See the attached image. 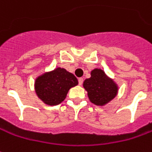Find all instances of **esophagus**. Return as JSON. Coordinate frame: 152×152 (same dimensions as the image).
I'll use <instances>...</instances> for the list:
<instances>
[{
    "label": "esophagus",
    "instance_id": "34e87169",
    "mask_svg": "<svg viewBox=\"0 0 152 152\" xmlns=\"http://www.w3.org/2000/svg\"><path fill=\"white\" fill-rule=\"evenodd\" d=\"M83 82V78H78V83H79V85H82Z\"/></svg>",
    "mask_w": 152,
    "mask_h": 152
}]
</instances>
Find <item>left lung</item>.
<instances>
[{
  "instance_id": "1",
  "label": "left lung",
  "mask_w": 152,
  "mask_h": 152,
  "mask_svg": "<svg viewBox=\"0 0 152 152\" xmlns=\"http://www.w3.org/2000/svg\"><path fill=\"white\" fill-rule=\"evenodd\" d=\"M90 75V78L83 81V88L90 102L98 106H104L116 97L119 86L101 69H93Z\"/></svg>"
}]
</instances>
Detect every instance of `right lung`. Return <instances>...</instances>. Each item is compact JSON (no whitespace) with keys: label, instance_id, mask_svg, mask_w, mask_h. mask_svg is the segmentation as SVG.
I'll use <instances>...</instances> for the list:
<instances>
[{"label":"right lung","instance_id":"add662e5","mask_svg":"<svg viewBox=\"0 0 152 152\" xmlns=\"http://www.w3.org/2000/svg\"><path fill=\"white\" fill-rule=\"evenodd\" d=\"M78 83L74 74L58 67L38 75L34 82V88L37 96L45 104L54 106L63 102L69 89Z\"/></svg>","mask_w":152,"mask_h":152}]
</instances>
